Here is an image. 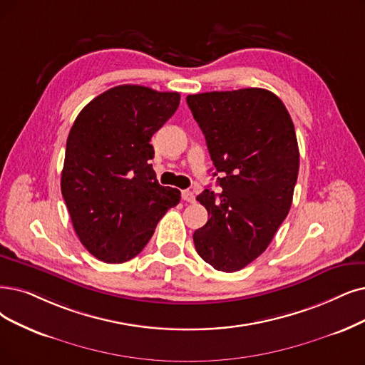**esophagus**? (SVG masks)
<instances>
[{
	"mask_svg": "<svg viewBox=\"0 0 365 365\" xmlns=\"http://www.w3.org/2000/svg\"><path fill=\"white\" fill-rule=\"evenodd\" d=\"M181 197H182L185 202H190V203H193L195 199H196V197H195V193L190 192V190H182Z\"/></svg>",
	"mask_w": 365,
	"mask_h": 365,
	"instance_id": "obj_1",
	"label": "esophagus"
}]
</instances>
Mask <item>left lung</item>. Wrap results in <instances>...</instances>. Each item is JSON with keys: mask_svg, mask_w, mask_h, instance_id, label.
I'll return each mask as SVG.
<instances>
[{"mask_svg": "<svg viewBox=\"0 0 365 365\" xmlns=\"http://www.w3.org/2000/svg\"><path fill=\"white\" fill-rule=\"evenodd\" d=\"M187 105L222 175L220 193L205 188L196 197L210 217L193 233L196 252L214 269L235 272L267 250L292 205L295 127L283 101L264 88L193 94Z\"/></svg>", "mask_w": 365, "mask_h": 365, "instance_id": "obj_1", "label": "left lung"}]
</instances>
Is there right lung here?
<instances>
[{"label":"right lung","instance_id":"1","mask_svg":"<svg viewBox=\"0 0 365 365\" xmlns=\"http://www.w3.org/2000/svg\"><path fill=\"white\" fill-rule=\"evenodd\" d=\"M178 93L120 85L97 96L71 125L61 193L83 247L106 264L142 252L181 192L160 185L153 135L178 109Z\"/></svg>","mask_w":365,"mask_h":365}]
</instances>
